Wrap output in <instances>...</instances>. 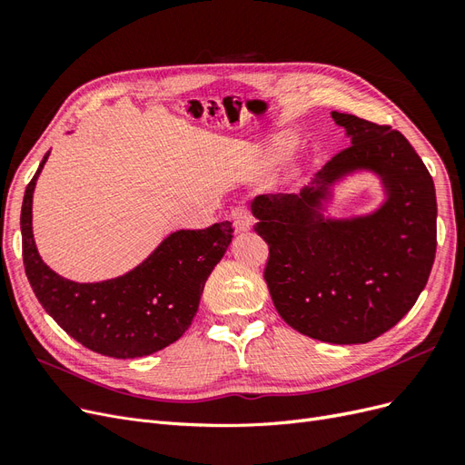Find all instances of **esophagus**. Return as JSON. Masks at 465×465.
<instances>
[{
	"label": "esophagus",
	"instance_id": "obj_1",
	"mask_svg": "<svg viewBox=\"0 0 465 465\" xmlns=\"http://www.w3.org/2000/svg\"><path fill=\"white\" fill-rule=\"evenodd\" d=\"M231 219L234 223V231L236 232H246L252 229V215L246 207H234Z\"/></svg>",
	"mask_w": 465,
	"mask_h": 465
}]
</instances>
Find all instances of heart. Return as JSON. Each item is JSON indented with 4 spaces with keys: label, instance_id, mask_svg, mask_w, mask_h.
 Masks as SVG:
<instances>
[{
    "label": "heart",
    "instance_id": "1",
    "mask_svg": "<svg viewBox=\"0 0 465 465\" xmlns=\"http://www.w3.org/2000/svg\"><path fill=\"white\" fill-rule=\"evenodd\" d=\"M262 164H263V161H262V159L254 163V168H256V171H258V168H262Z\"/></svg>",
    "mask_w": 465,
    "mask_h": 465
}]
</instances>
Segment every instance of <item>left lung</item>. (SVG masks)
Returning a JSON list of instances; mask_svg holds the SVG:
<instances>
[{"label":"left lung","instance_id":"left-lung-1","mask_svg":"<svg viewBox=\"0 0 465 465\" xmlns=\"http://www.w3.org/2000/svg\"><path fill=\"white\" fill-rule=\"evenodd\" d=\"M331 118L351 145L301 193L258 195L252 213L270 246L263 277L279 316L312 340L353 345L396 326L425 289L436 254V193L400 132L343 112ZM359 170L381 176L385 203L369 216H323L331 186Z\"/></svg>","mask_w":465,"mask_h":465}]
</instances>
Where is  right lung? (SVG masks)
<instances>
[{
    "label": "right lung",
    "mask_w": 465,
    "mask_h": 465,
    "mask_svg": "<svg viewBox=\"0 0 465 465\" xmlns=\"http://www.w3.org/2000/svg\"><path fill=\"white\" fill-rule=\"evenodd\" d=\"M36 174L21 209L25 273L42 308L87 349L114 359H137L184 335L198 312L205 281L232 241V223L176 231L132 272L98 283H75L42 262L33 236Z\"/></svg>",
    "instance_id": "right-lung-1"
}]
</instances>
